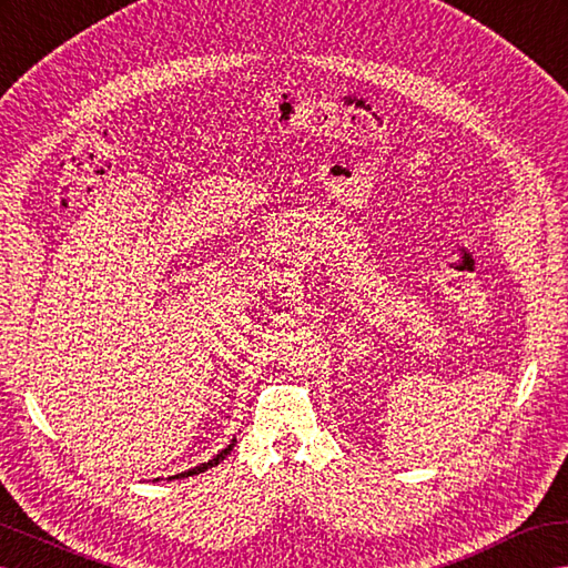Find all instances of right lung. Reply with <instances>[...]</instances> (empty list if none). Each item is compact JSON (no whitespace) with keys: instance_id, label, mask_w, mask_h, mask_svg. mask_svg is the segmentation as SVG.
<instances>
[{"instance_id":"right-lung-1","label":"right lung","mask_w":568,"mask_h":568,"mask_svg":"<svg viewBox=\"0 0 568 568\" xmlns=\"http://www.w3.org/2000/svg\"><path fill=\"white\" fill-rule=\"evenodd\" d=\"M235 442L237 439H232L223 450H221V454H217V456H213L209 463H201V465H196V468H189V470H184V473H180V475H172V477H168V479H174V477H178V479H182V477H192V475H199V473H203V470H209V468H213V465H217V463H221L227 454H230V450H232V446H235ZM158 479V477H155Z\"/></svg>"}]
</instances>
